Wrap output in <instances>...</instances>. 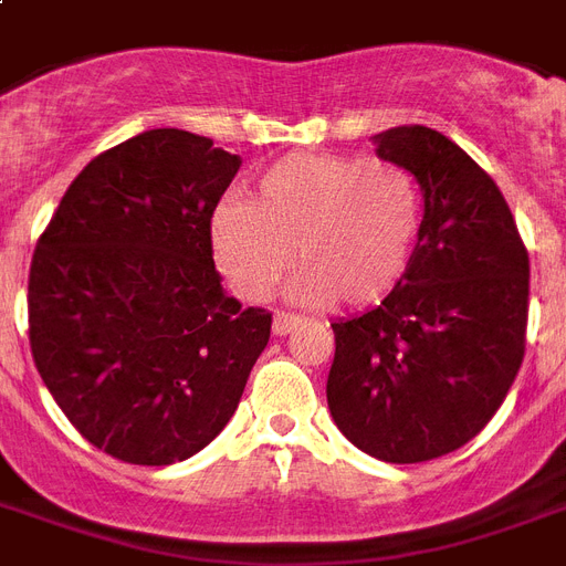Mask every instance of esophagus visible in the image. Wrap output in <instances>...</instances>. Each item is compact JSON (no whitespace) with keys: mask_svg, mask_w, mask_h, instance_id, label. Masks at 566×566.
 <instances>
[{"mask_svg":"<svg viewBox=\"0 0 566 566\" xmlns=\"http://www.w3.org/2000/svg\"><path fill=\"white\" fill-rule=\"evenodd\" d=\"M302 323V317H296V314H284V311H279V314H275L273 317V335H291L293 328L300 326Z\"/></svg>","mask_w":566,"mask_h":566,"instance_id":"esophagus-1","label":"esophagus"}]
</instances>
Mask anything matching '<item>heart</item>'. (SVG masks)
Listing matches in <instances>:
<instances>
[{
  "instance_id": "b5f03b06",
  "label": "heart",
  "mask_w": 566,
  "mask_h": 566,
  "mask_svg": "<svg viewBox=\"0 0 566 566\" xmlns=\"http://www.w3.org/2000/svg\"><path fill=\"white\" fill-rule=\"evenodd\" d=\"M420 229L422 193L408 167L293 153L261 172L252 202L217 205L211 249L243 300H266L296 264L300 300L367 308L402 282Z\"/></svg>"
}]
</instances>
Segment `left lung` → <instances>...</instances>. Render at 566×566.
<instances>
[{"label":"left lung","mask_w":566,"mask_h":566,"mask_svg":"<svg viewBox=\"0 0 566 566\" xmlns=\"http://www.w3.org/2000/svg\"><path fill=\"white\" fill-rule=\"evenodd\" d=\"M378 158L420 181L408 273L381 305L332 323L328 411L390 464L455 452L500 411L526 355L528 252L496 181L447 135L399 126Z\"/></svg>","instance_id":"1"}]
</instances>
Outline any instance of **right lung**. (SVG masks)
<instances>
[{"instance_id":"1","label":"right lung","mask_w":566,"mask_h":566,"mask_svg":"<svg viewBox=\"0 0 566 566\" xmlns=\"http://www.w3.org/2000/svg\"><path fill=\"white\" fill-rule=\"evenodd\" d=\"M211 137L153 128L66 188L29 273V344L84 440L167 467L238 408L273 314L240 308L213 266L211 213L238 176Z\"/></svg>"}]
</instances>
